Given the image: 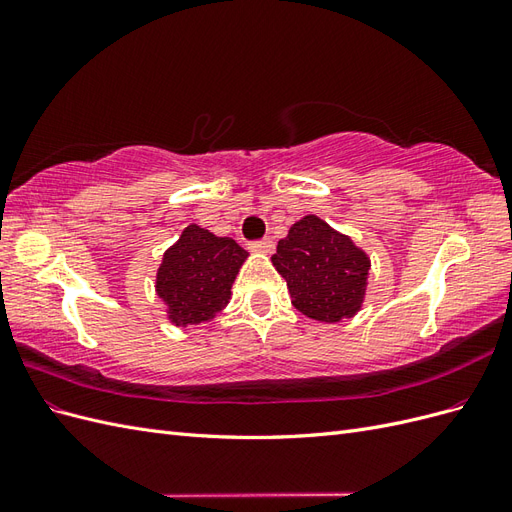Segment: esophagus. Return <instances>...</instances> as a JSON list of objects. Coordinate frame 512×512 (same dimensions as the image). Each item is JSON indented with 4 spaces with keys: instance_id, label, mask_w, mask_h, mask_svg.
<instances>
[{
    "instance_id": "34e87169",
    "label": "esophagus",
    "mask_w": 512,
    "mask_h": 512,
    "mask_svg": "<svg viewBox=\"0 0 512 512\" xmlns=\"http://www.w3.org/2000/svg\"><path fill=\"white\" fill-rule=\"evenodd\" d=\"M250 250L256 254H271L275 250V243L271 239H258L250 243Z\"/></svg>"
}]
</instances>
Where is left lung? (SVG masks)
<instances>
[{
	"label": "left lung",
	"mask_w": 512,
	"mask_h": 512,
	"mask_svg": "<svg viewBox=\"0 0 512 512\" xmlns=\"http://www.w3.org/2000/svg\"><path fill=\"white\" fill-rule=\"evenodd\" d=\"M271 260L290 288L292 305L307 318L339 322L359 312L369 258L316 215L292 224Z\"/></svg>",
	"instance_id": "1"
}]
</instances>
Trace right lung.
Returning a JSON list of instances; mask_svg holds the SVG:
<instances>
[{"instance_id": "obj_1", "label": "right lung", "mask_w": 512, "mask_h": 512, "mask_svg": "<svg viewBox=\"0 0 512 512\" xmlns=\"http://www.w3.org/2000/svg\"><path fill=\"white\" fill-rule=\"evenodd\" d=\"M247 258L230 237H215L196 224L166 250L158 269L156 290L168 305V318L177 327H196L213 320L230 299V288Z\"/></svg>"}]
</instances>
